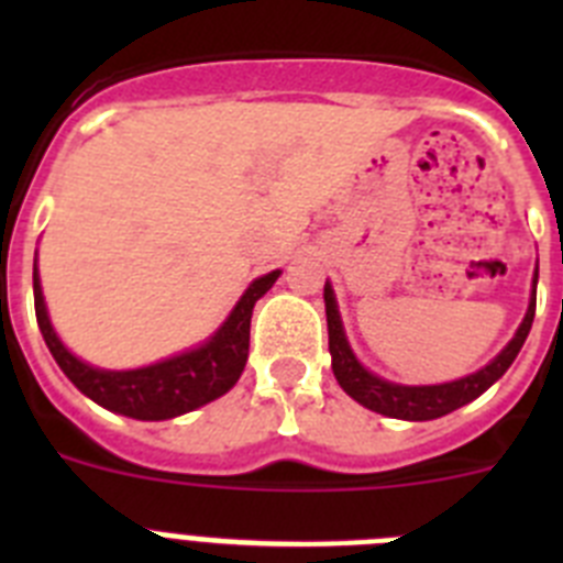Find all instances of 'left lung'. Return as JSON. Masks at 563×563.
Instances as JSON below:
<instances>
[{"label":"left lung","instance_id":"1","mask_svg":"<svg viewBox=\"0 0 563 563\" xmlns=\"http://www.w3.org/2000/svg\"><path fill=\"white\" fill-rule=\"evenodd\" d=\"M536 285H539V267L533 276V298L527 307V316L521 327L516 330L514 341L507 343L505 350L494 357V361L482 366L474 375L460 377V380L440 383V386H400V383H389L383 377L372 375L369 369H363L357 357L352 355L350 341L343 335L341 316H338L335 292H332L330 282L324 285V305H327V330H330V355H332V372L335 380L341 383V389L357 400L366 409L377 411V415L397 417V420H437L442 415H451L465 402L476 400L482 391H487L510 369V363L516 361L519 350L525 346L527 332L533 327L536 316Z\"/></svg>","mask_w":563,"mask_h":563}]
</instances>
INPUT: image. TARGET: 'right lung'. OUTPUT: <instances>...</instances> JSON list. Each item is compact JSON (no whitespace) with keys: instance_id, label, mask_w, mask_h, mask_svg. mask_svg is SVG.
Segmentation results:
<instances>
[{"instance_id":"add662e5","label":"right lung","mask_w":563,"mask_h":563,"mask_svg":"<svg viewBox=\"0 0 563 563\" xmlns=\"http://www.w3.org/2000/svg\"><path fill=\"white\" fill-rule=\"evenodd\" d=\"M282 271L256 278L239 298L225 324L213 332L202 346L168 361L152 363L143 369L109 372L96 369L89 363L78 361L73 352L58 341L56 330L49 324L47 307H44L38 271L33 265V296H36V321L42 330L47 350L53 352L64 375L76 383L89 400L109 411H118L134 420H172L186 411L200 409L206 402L217 400L233 389L247 363V346H251V316L253 305L273 287Z\"/></svg>"}]
</instances>
